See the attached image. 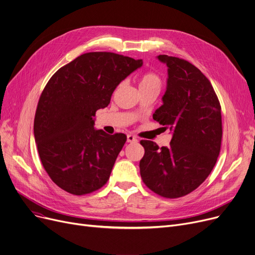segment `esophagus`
I'll list each match as a JSON object with an SVG mask.
<instances>
[{"instance_id":"1","label":"esophagus","mask_w":255,"mask_h":255,"mask_svg":"<svg viewBox=\"0 0 255 255\" xmlns=\"http://www.w3.org/2000/svg\"><path fill=\"white\" fill-rule=\"evenodd\" d=\"M127 141H128V142H136V141H137V138L135 137L134 135L129 134V135H127Z\"/></svg>"}]
</instances>
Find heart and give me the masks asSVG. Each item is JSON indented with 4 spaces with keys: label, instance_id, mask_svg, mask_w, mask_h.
Listing matches in <instances>:
<instances>
[{
    "label": "heart",
    "instance_id": "b5f03b06",
    "mask_svg": "<svg viewBox=\"0 0 255 255\" xmlns=\"http://www.w3.org/2000/svg\"><path fill=\"white\" fill-rule=\"evenodd\" d=\"M139 90H157L158 92L162 89L163 81L161 77L155 72H147L143 74L138 81Z\"/></svg>",
    "mask_w": 255,
    "mask_h": 255
}]
</instances>
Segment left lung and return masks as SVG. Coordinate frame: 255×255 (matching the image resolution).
<instances>
[{
	"label": "left lung",
	"mask_w": 255,
	"mask_h": 255,
	"mask_svg": "<svg viewBox=\"0 0 255 255\" xmlns=\"http://www.w3.org/2000/svg\"><path fill=\"white\" fill-rule=\"evenodd\" d=\"M168 66L163 106L152 115L172 131L169 146L141 140L140 176L155 194L176 199L195 191L217 161L223 137L222 107L210 81L182 58L159 55Z\"/></svg>",
	"instance_id": "1"
}]
</instances>
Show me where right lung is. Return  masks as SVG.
<instances>
[{
  "label": "right lung",
  "instance_id": "right-lung-1",
  "mask_svg": "<svg viewBox=\"0 0 255 255\" xmlns=\"http://www.w3.org/2000/svg\"><path fill=\"white\" fill-rule=\"evenodd\" d=\"M141 65V59L89 52L60 67L46 84L33 134L44 169L63 191L83 196L108 182L127 136L95 130L93 117L109 106L118 85Z\"/></svg>",
  "mask_w": 255,
  "mask_h": 255
}]
</instances>
